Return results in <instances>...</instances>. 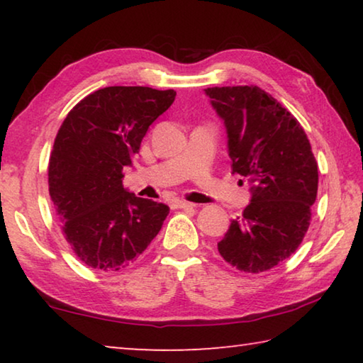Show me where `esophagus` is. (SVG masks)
Segmentation results:
<instances>
[{"label":"esophagus","mask_w":363,"mask_h":363,"mask_svg":"<svg viewBox=\"0 0 363 363\" xmlns=\"http://www.w3.org/2000/svg\"><path fill=\"white\" fill-rule=\"evenodd\" d=\"M173 206L182 208V210H189V208H194L195 205L190 203V201H186V200H176V201H173Z\"/></svg>","instance_id":"1"}]
</instances>
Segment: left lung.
I'll return each instance as SVG.
<instances>
[{
  "mask_svg": "<svg viewBox=\"0 0 363 363\" xmlns=\"http://www.w3.org/2000/svg\"><path fill=\"white\" fill-rule=\"evenodd\" d=\"M205 93L224 121L232 173L251 186L250 205L232 219L218 251L242 272H266L290 257L309 229L318 187L314 153L299 121L259 86Z\"/></svg>",
  "mask_w": 363,
  "mask_h": 363,
  "instance_id": "8db88e82",
  "label": "left lung"
}]
</instances>
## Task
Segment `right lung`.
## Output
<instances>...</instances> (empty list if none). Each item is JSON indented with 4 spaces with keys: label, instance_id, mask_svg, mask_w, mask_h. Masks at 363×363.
I'll list each match as a JSON object with an SVG mask.
<instances>
[{
    "label": "right lung",
    "instance_id": "obj_1",
    "mask_svg": "<svg viewBox=\"0 0 363 363\" xmlns=\"http://www.w3.org/2000/svg\"><path fill=\"white\" fill-rule=\"evenodd\" d=\"M176 91L108 86L86 96L60 126L49 158V195L65 240L84 266L116 272L157 237L169 208L123 187L147 130Z\"/></svg>",
    "mask_w": 363,
    "mask_h": 363
}]
</instances>
